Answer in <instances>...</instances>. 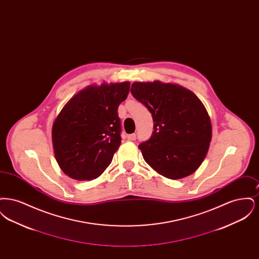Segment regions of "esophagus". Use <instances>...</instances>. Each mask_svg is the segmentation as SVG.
I'll list each match as a JSON object with an SVG mask.
<instances>
[{
    "label": "esophagus",
    "instance_id": "esophagus-1",
    "mask_svg": "<svg viewBox=\"0 0 259 259\" xmlns=\"http://www.w3.org/2000/svg\"><path fill=\"white\" fill-rule=\"evenodd\" d=\"M127 139H128L129 141H135L136 134H131V135L127 136Z\"/></svg>",
    "mask_w": 259,
    "mask_h": 259
}]
</instances>
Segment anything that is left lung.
Here are the masks:
<instances>
[{
    "mask_svg": "<svg viewBox=\"0 0 259 259\" xmlns=\"http://www.w3.org/2000/svg\"><path fill=\"white\" fill-rule=\"evenodd\" d=\"M131 93L154 122L151 137L139 145L145 161L171 180L195 172L211 140L210 119L202 102L185 87L158 80L134 82Z\"/></svg>",
    "mask_w": 259,
    "mask_h": 259,
    "instance_id": "left-lung-1",
    "label": "left lung"
}]
</instances>
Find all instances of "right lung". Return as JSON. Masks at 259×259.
Here are the masks:
<instances>
[{"label":"right lung","instance_id":"obj_1","mask_svg":"<svg viewBox=\"0 0 259 259\" xmlns=\"http://www.w3.org/2000/svg\"><path fill=\"white\" fill-rule=\"evenodd\" d=\"M130 82L91 85L75 94L52 126L54 154L62 171L77 181L97 179L121 144L118 106Z\"/></svg>","mask_w":259,"mask_h":259}]
</instances>
